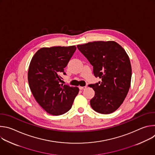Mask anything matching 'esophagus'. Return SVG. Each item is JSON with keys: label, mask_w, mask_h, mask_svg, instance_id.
Here are the masks:
<instances>
[{"label": "esophagus", "mask_w": 155, "mask_h": 155, "mask_svg": "<svg viewBox=\"0 0 155 155\" xmlns=\"http://www.w3.org/2000/svg\"><path fill=\"white\" fill-rule=\"evenodd\" d=\"M86 88V86H79V89L80 90H85Z\"/></svg>", "instance_id": "34e87169"}]
</instances>
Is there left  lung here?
I'll use <instances>...</instances> for the list:
<instances>
[{"instance_id": "8db88e82", "label": "left lung", "mask_w": 155, "mask_h": 155, "mask_svg": "<svg viewBox=\"0 0 155 155\" xmlns=\"http://www.w3.org/2000/svg\"><path fill=\"white\" fill-rule=\"evenodd\" d=\"M79 51L93 66V74L102 81L91 84L95 91L90 105L96 112L109 114L117 110L129 91L132 76L130 60L114 41H97L78 45Z\"/></svg>"}]
</instances>
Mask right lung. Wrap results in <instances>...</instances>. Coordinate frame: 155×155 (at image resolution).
Listing matches in <instances>:
<instances>
[{"label":"right lung","instance_id":"obj_1","mask_svg":"<svg viewBox=\"0 0 155 155\" xmlns=\"http://www.w3.org/2000/svg\"><path fill=\"white\" fill-rule=\"evenodd\" d=\"M75 46L41 48L34 55L28 71L31 91L38 104L53 115L71 108L79 92L78 87L61 83V75L76 50Z\"/></svg>","mask_w":155,"mask_h":155}]
</instances>
